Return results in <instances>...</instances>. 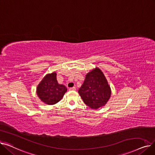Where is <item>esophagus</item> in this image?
<instances>
[{
    "instance_id": "34e87169",
    "label": "esophagus",
    "mask_w": 155,
    "mask_h": 155,
    "mask_svg": "<svg viewBox=\"0 0 155 155\" xmlns=\"http://www.w3.org/2000/svg\"><path fill=\"white\" fill-rule=\"evenodd\" d=\"M69 91H76V88L75 87H73L72 88H69Z\"/></svg>"
}]
</instances>
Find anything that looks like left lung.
Here are the masks:
<instances>
[{"label": "left lung", "mask_w": 155, "mask_h": 155, "mask_svg": "<svg viewBox=\"0 0 155 155\" xmlns=\"http://www.w3.org/2000/svg\"><path fill=\"white\" fill-rule=\"evenodd\" d=\"M78 94L87 106L97 109L107 102L111 90L102 71L95 68L86 75Z\"/></svg>", "instance_id": "left-lung-1"}]
</instances>
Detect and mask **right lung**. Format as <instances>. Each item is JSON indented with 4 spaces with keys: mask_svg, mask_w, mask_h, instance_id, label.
Returning a JSON list of instances; mask_svg holds the SVG:
<instances>
[{
    "mask_svg": "<svg viewBox=\"0 0 155 155\" xmlns=\"http://www.w3.org/2000/svg\"><path fill=\"white\" fill-rule=\"evenodd\" d=\"M67 91L66 87L57 82L55 72L47 74L37 87V95L39 98L48 105L58 102Z\"/></svg>",
    "mask_w": 155,
    "mask_h": 155,
    "instance_id": "right-lung-1",
    "label": "right lung"
}]
</instances>
